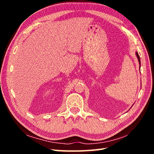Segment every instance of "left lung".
<instances>
[{
    "label": "left lung",
    "mask_w": 154,
    "mask_h": 154,
    "mask_svg": "<svg viewBox=\"0 0 154 154\" xmlns=\"http://www.w3.org/2000/svg\"><path fill=\"white\" fill-rule=\"evenodd\" d=\"M136 55L137 57H138V62H139V64H140V56H139V55H138V52H136Z\"/></svg>",
    "instance_id": "left-lung-1"
}]
</instances>
